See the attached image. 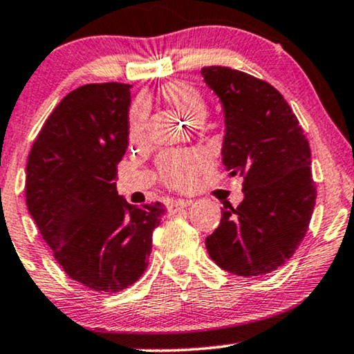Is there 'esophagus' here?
Segmentation results:
<instances>
[{
    "mask_svg": "<svg viewBox=\"0 0 354 354\" xmlns=\"http://www.w3.org/2000/svg\"><path fill=\"white\" fill-rule=\"evenodd\" d=\"M192 203H193L192 200H177V201H172L171 205L167 206V209H169V212H176L178 209H182V207L190 206Z\"/></svg>",
    "mask_w": 354,
    "mask_h": 354,
    "instance_id": "1",
    "label": "esophagus"
}]
</instances>
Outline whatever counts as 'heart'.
<instances>
[{
    "instance_id": "obj_1",
    "label": "heart",
    "mask_w": 354,
    "mask_h": 354,
    "mask_svg": "<svg viewBox=\"0 0 354 354\" xmlns=\"http://www.w3.org/2000/svg\"><path fill=\"white\" fill-rule=\"evenodd\" d=\"M161 98L171 104L190 124H201L207 104L205 96L195 86L185 82H169L161 88ZM148 109L143 100L130 106L127 119V135L130 142L143 138L147 129ZM207 166V156L200 149L166 151L158 159V174L162 183L174 190H187L196 180V176Z\"/></svg>"
}]
</instances>
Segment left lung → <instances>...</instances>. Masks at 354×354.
I'll use <instances>...</instances> for the list:
<instances>
[{
	"label": "left lung",
	"mask_w": 354,
	"mask_h": 354,
	"mask_svg": "<svg viewBox=\"0 0 354 354\" xmlns=\"http://www.w3.org/2000/svg\"><path fill=\"white\" fill-rule=\"evenodd\" d=\"M201 75L224 106L222 162L243 177L245 195L236 207L224 206L207 253L227 272L259 277L287 263L306 235L317 196L311 149L268 82L221 66L203 67Z\"/></svg>",
	"instance_id": "8db88e82"
}]
</instances>
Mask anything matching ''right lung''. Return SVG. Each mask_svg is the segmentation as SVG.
<instances>
[{"mask_svg": "<svg viewBox=\"0 0 354 354\" xmlns=\"http://www.w3.org/2000/svg\"><path fill=\"white\" fill-rule=\"evenodd\" d=\"M129 84H88L53 109L27 159L26 201L53 256L96 292L130 287L148 268L162 203L135 207L118 195L129 145Z\"/></svg>", "mask_w": 354, "mask_h": 354, "instance_id": "right-lung-1", "label": "right lung"}]
</instances>
